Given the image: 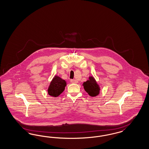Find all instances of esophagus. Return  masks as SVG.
<instances>
[{"mask_svg":"<svg viewBox=\"0 0 149 149\" xmlns=\"http://www.w3.org/2000/svg\"><path fill=\"white\" fill-rule=\"evenodd\" d=\"M71 83H78V81H77V80H76V79H71Z\"/></svg>","mask_w":149,"mask_h":149,"instance_id":"obj_1","label":"esophagus"}]
</instances>
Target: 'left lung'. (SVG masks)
I'll return each mask as SVG.
<instances>
[{"instance_id":"8db88e82","label":"left lung","mask_w":149,"mask_h":149,"mask_svg":"<svg viewBox=\"0 0 149 149\" xmlns=\"http://www.w3.org/2000/svg\"><path fill=\"white\" fill-rule=\"evenodd\" d=\"M83 86L86 93L91 97L96 96L100 94V86L93 76H89L88 80L83 83Z\"/></svg>"}]
</instances>
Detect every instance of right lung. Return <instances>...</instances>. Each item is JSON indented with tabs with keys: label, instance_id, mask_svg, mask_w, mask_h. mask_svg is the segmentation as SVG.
<instances>
[{
	"label": "right lung",
	"instance_id": "obj_1",
	"mask_svg": "<svg viewBox=\"0 0 149 149\" xmlns=\"http://www.w3.org/2000/svg\"><path fill=\"white\" fill-rule=\"evenodd\" d=\"M66 82L58 76H55L48 86V94L53 97L59 96L65 89Z\"/></svg>",
	"mask_w": 149,
	"mask_h": 149
}]
</instances>
